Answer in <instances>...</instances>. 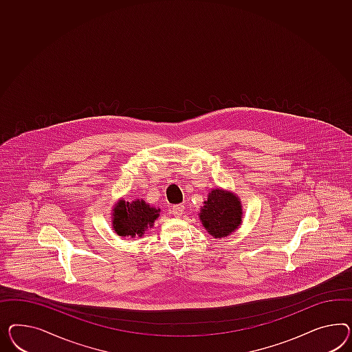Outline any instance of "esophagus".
Here are the masks:
<instances>
[{
  "instance_id": "obj_1",
  "label": "esophagus",
  "mask_w": 352,
  "mask_h": 352,
  "mask_svg": "<svg viewBox=\"0 0 352 352\" xmlns=\"http://www.w3.org/2000/svg\"><path fill=\"white\" fill-rule=\"evenodd\" d=\"M171 212H173V215L175 217V218H181L182 215L184 214V205H174L173 208H171Z\"/></svg>"
}]
</instances>
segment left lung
Here are the masks:
<instances>
[{
	"label": "left lung",
	"mask_w": 352,
	"mask_h": 352,
	"mask_svg": "<svg viewBox=\"0 0 352 352\" xmlns=\"http://www.w3.org/2000/svg\"><path fill=\"white\" fill-rule=\"evenodd\" d=\"M201 208L202 226L215 238L226 237L234 232L242 220L241 202L233 193L212 190Z\"/></svg>",
	"instance_id": "left-lung-1"
}]
</instances>
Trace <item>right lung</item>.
I'll return each instance as SVG.
<instances>
[{
	"label": "right lung",
	"mask_w": 352,
	"mask_h": 352,
	"mask_svg": "<svg viewBox=\"0 0 352 352\" xmlns=\"http://www.w3.org/2000/svg\"><path fill=\"white\" fill-rule=\"evenodd\" d=\"M159 212L160 209L151 208L143 200L120 201L116 204L113 214L115 232L122 237L142 236L144 230L159 217Z\"/></svg>",
	"instance_id": "obj_1"
}]
</instances>
